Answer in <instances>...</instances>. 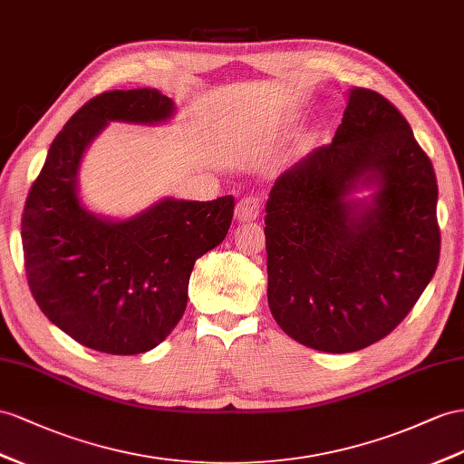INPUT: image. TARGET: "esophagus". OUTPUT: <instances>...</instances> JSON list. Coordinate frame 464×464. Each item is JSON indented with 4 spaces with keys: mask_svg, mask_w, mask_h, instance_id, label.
<instances>
[{
    "mask_svg": "<svg viewBox=\"0 0 464 464\" xmlns=\"http://www.w3.org/2000/svg\"><path fill=\"white\" fill-rule=\"evenodd\" d=\"M260 201L256 196H245L235 208V219L239 223H251L258 218Z\"/></svg>",
    "mask_w": 464,
    "mask_h": 464,
    "instance_id": "esophagus-1",
    "label": "esophagus"
}]
</instances>
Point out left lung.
Instances as JSON below:
<instances>
[{"mask_svg":"<svg viewBox=\"0 0 464 464\" xmlns=\"http://www.w3.org/2000/svg\"><path fill=\"white\" fill-rule=\"evenodd\" d=\"M265 223L280 329L315 351H361L410 314L435 275L433 164L394 105L354 88L331 145L276 178Z\"/></svg>","mask_w":464,"mask_h":464,"instance_id":"obj_1","label":"left lung"}]
</instances>
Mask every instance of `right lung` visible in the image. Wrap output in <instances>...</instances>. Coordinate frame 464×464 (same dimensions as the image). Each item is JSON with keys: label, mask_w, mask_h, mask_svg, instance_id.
<instances>
[{"label": "right lung", "mask_w": 464, "mask_h": 464, "mask_svg": "<svg viewBox=\"0 0 464 464\" xmlns=\"http://www.w3.org/2000/svg\"><path fill=\"white\" fill-rule=\"evenodd\" d=\"M176 105L159 90L90 100L56 135L21 221L29 288L66 335L108 354H139L170 335L199 256L229 231L235 201L162 198L129 218L92 211L80 194L84 154L111 121L162 125Z\"/></svg>", "instance_id": "add662e5"}]
</instances>
